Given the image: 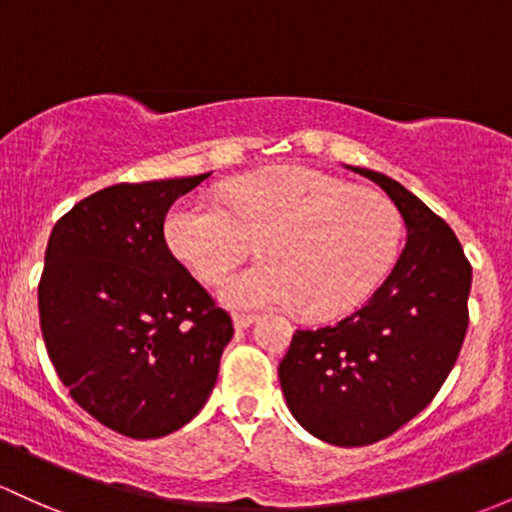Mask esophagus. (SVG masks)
I'll return each mask as SVG.
<instances>
[{
  "label": "esophagus",
  "mask_w": 512,
  "mask_h": 512,
  "mask_svg": "<svg viewBox=\"0 0 512 512\" xmlns=\"http://www.w3.org/2000/svg\"><path fill=\"white\" fill-rule=\"evenodd\" d=\"M255 318L257 316H252V313H233V325L238 330H243V328H250L252 323H255Z\"/></svg>",
  "instance_id": "esophagus-1"
}]
</instances>
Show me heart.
Returning <instances> with one entry per match:
<instances>
[{"instance_id": "obj_1", "label": "heart", "mask_w": 512, "mask_h": 512, "mask_svg": "<svg viewBox=\"0 0 512 512\" xmlns=\"http://www.w3.org/2000/svg\"><path fill=\"white\" fill-rule=\"evenodd\" d=\"M403 221L384 194L311 167L240 177L223 204L189 199L167 213L172 255L201 282H216L260 243L265 262L230 272V306H289L308 318L352 311L384 282L401 250Z\"/></svg>"}]
</instances>
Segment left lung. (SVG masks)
Wrapping results in <instances>:
<instances>
[{
  "instance_id": "8db88e82",
  "label": "left lung",
  "mask_w": 512,
  "mask_h": 512,
  "mask_svg": "<svg viewBox=\"0 0 512 512\" xmlns=\"http://www.w3.org/2000/svg\"><path fill=\"white\" fill-rule=\"evenodd\" d=\"M379 184L408 228L396 267L352 316L296 330L279 362L291 415L318 440L364 447L423 411L457 362L469 325L471 265L452 228L386 174Z\"/></svg>"
}]
</instances>
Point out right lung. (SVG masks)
Returning <instances> with one entry per match:
<instances>
[{"label":"right lung","mask_w":512,"mask_h":512,"mask_svg":"<svg viewBox=\"0 0 512 512\" xmlns=\"http://www.w3.org/2000/svg\"><path fill=\"white\" fill-rule=\"evenodd\" d=\"M206 177L106 187L48 238L38 313L50 362L77 406L133 440L170 435L204 408L233 338L165 243L170 206Z\"/></svg>","instance_id":"add662e5"}]
</instances>
